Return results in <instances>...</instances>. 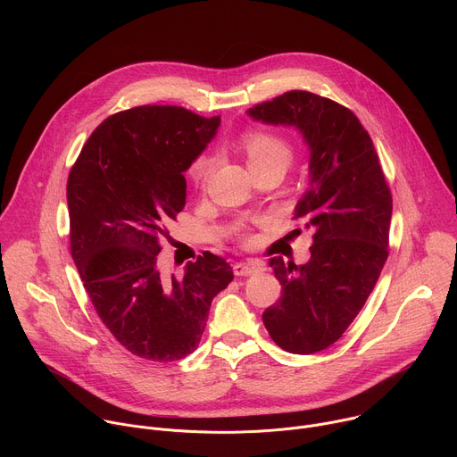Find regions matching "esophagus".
Instances as JSON below:
<instances>
[{
    "label": "esophagus",
    "mask_w": 457,
    "mask_h": 457,
    "mask_svg": "<svg viewBox=\"0 0 457 457\" xmlns=\"http://www.w3.org/2000/svg\"><path fill=\"white\" fill-rule=\"evenodd\" d=\"M264 270V264L260 262V260H247V262H238L235 264L233 271L237 277H247L251 273H256V271H262Z\"/></svg>",
    "instance_id": "34e87169"
}]
</instances>
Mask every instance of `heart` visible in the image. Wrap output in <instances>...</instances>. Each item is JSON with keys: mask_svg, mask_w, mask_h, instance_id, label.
<instances>
[{"mask_svg": "<svg viewBox=\"0 0 457 457\" xmlns=\"http://www.w3.org/2000/svg\"><path fill=\"white\" fill-rule=\"evenodd\" d=\"M242 148L247 155L249 166L254 173H262L268 170H287V166L293 161V146L291 143L266 128H251L242 136ZM215 166L213 155H201L193 162L189 170V177L195 186L203 187Z\"/></svg>", "mask_w": 457, "mask_h": 457, "instance_id": "1", "label": "heart"}]
</instances>
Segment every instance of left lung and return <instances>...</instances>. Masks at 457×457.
Returning a JSON list of instances; mask_svg holds the SVG:
<instances>
[{
    "label": "left lung",
    "instance_id": "8db88e82",
    "mask_svg": "<svg viewBox=\"0 0 457 457\" xmlns=\"http://www.w3.org/2000/svg\"><path fill=\"white\" fill-rule=\"evenodd\" d=\"M247 113L298 128L311 150V186L295 213L312 229L311 258L270 260L282 296L262 320L278 347L312 354L342 338L372 293L388 256L393 195L367 129L340 103L291 90Z\"/></svg>",
    "mask_w": 457,
    "mask_h": 457
}]
</instances>
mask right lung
<instances>
[{
  "label": "right lung",
  "instance_id": "right-lung-1",
  "mask_svg": "<svg viewBox=\"0 0 457 457\" xmlns=\"http://www.w3.org/2000/svg\"><path fill=\"white\" fill-rule=\"evenodd\" d=\"M220 117L182 106H137L104 119L67 182L71 253L113 338L137 358L177 361L197 349L213 298L233 270L210 251L179 277L161 266L159 235L186 204L184 171Z\"/></svg>",
  "mask_w": 457,
  "mask_h": 457
}]
</instances>
